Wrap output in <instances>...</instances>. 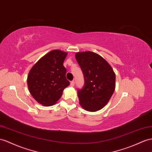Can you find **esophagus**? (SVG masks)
Returning a JSON list of instances; mask_svg holds the SVG:
<instances>
[{
	"label": "esophagus",
	"mask_w": 152,
	"mask_h": 152,
	"mask_svg": "<svg viewBox=\"0 0 152 152\" xmlns=\"http://www.w3.org/2000/svg\"><path fill=\"white\" fill-rule=\"evenodd\" d=\"M75 81H72L71 82V86H72V87H74V86H75Z\"/></svg>",
	"instance_id": "esophagus-1"
}]
</instances>
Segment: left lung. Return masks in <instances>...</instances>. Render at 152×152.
Masks as SVG:
<instances>
[{"label":"left lung","instance_id":"obj_1","mask_svg":"<svg viewBox=\"0 0 152 152\" xmlns=\"http://www.w3.org/2000/svg\"><path fill=\"white\" fill-rule=\"evenodd\" d=\"M75 56L85 79L83 88L77 91L80 104L88 112L102 109L115 91L113 69L102 56L94 52H78Z\"/></svg>","mask_w":152,"mask_h":152}]
</instances>
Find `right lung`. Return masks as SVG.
Here are the masks:
<instances>
[{
    "instance_id": "1",
    "label": "right lung",
    "mask_w": 152,
    "mask_h": 152,
    "mask_svg": "<svg viewBox=\"0 0 152 152\" xmlns=\"http://www.w3.org/2000/svg\"><path fill=\"white\" fill-rule=\"evenodd\" d=\"M67 55V53L61 50H53L31 69L27 82L30 94L38 103L45 107L53 105L70 85L64 66Z\"/></svg>"
}]
</instances>
